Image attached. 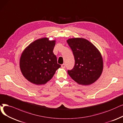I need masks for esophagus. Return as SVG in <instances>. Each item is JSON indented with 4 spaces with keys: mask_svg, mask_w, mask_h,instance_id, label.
I'll use <instances>...</instances> for the list:
<instances>
[{
    "mask_svg": "<svg viewBox=\"0 0 123 123\" xmlns=\"http://www.w3.org/2000/svg\"><path fill=\"white\" fill-rule=\"evenodd\" d=\"M61 67H62V68H66V65L65 64V63H63V64H62V65H61Z\"/></svg>",
    "mask_w": 123,
    "mask_h": 123,
    "instance_id": "esophagus-1",
    "label": "esophagus"
}]
</instances>
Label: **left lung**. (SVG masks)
Here are the masks:
<instances>
[{
	"mask_svg": "<svg viewBox=\"0 0 123 123\" xmlns=\"http://www.w3.org/2000/svg\"><path fill=\"white\" fill-rule=\"evenodd\" d=\"M67 42L74 56V68L68 74L79 84L88 85L95 82L103 70V60L96 47L84 38H71Z\"/></svg>",
	"mask_w": 123,
	"mask_h": 123,
	"instance_id": "left-lung-1",
	"label": "left lung"
}]
</instances>
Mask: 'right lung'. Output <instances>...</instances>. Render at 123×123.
Masks as SVG:
<instances>
[{"mask_svg":"<svg viewBox=\"0 0 123 123\" xmlns=\"http://www.w3.org/2000/svg\"><path fill=\"white\" fill-rule=\"evenodd\" d=\"M55 41L47 38L38 39L31 43L22 54L19 66L23 76L36 85L44 84L61 67L53 52Z\"/></svg>","mask_w":123,"mask_h":123,"instance_id":"obj_1","label":"right lung"}]
</instances>
